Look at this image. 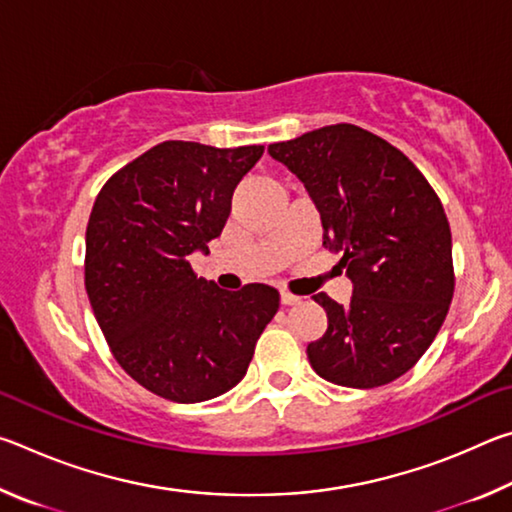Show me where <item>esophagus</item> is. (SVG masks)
<instances>
[{
    "mask_svg": "<svg viewBox=\"0 0 512 512\" xmlns=\"http://www.w3.org/2000/svg\"><path fill=\"white\" fill-rule=\"evenodd\" d=\"M280 302L282 305H298L300 302V298L298 296H293V293H289V291H280Z\"/></svg>",
    "mask_w": 512,
    "mask_h": 512,
    "instance_id": "obj_1",
    "label": "esophagus"
}]
</instances>
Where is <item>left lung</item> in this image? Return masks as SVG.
I'll use <instances>...</instances> for the list:
<instances>
[{
    "label": "left lung",
    "mask_w": 512,
    "mask_h": 512,
    "mask_svg": "<svg viewBox=\"0 0 512 512\" xmlns=\"http://www.w3.org/2000/svg\"><path fill=\"white\" fill-rule=\"evenodd\" d=\"M314 201L323 246L341 255L352 298L327 311L307 345L332 384L375 388L411 370L443 327L454 296L452 232L443 203L402 151L352 124L325 126L268 146Z\"/></svg>",
    "instance_id": "obj_1"
}]
</instances>
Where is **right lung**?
I'll use <instances>...</instances> for the list:
<instances>
[{
  "instance_id": "1",
  "label": "right lung",
  "mask_w": 512,
  "mask_h": 512,
  "mask_svg": "<svg viewBox=\"0 0 512 512\" xmlns=\"http://www.w3.org/2000/svg\"><path fill=\"white\" fill-rule=\"evenodd\" d=\"M264 146L162 142L112 176L85 232V289L121 368L178 404L205 402L246 377L280 293L223 291L189 264L221 235L232 194Z\"/></svg>"
}]
</instances>
